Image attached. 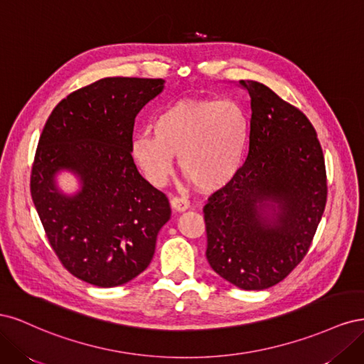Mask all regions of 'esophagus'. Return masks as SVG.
Returning a JSON list of instances; mask_svg holds the SVG:
<instances>
[{"instance_id":"esophagus-1","label":"esophagus","mask_w":364,"mask_h":364,"mask_svg":"<svg viewBox=\"0 0 364 364\" xmlns=\"http://www.w3.org/2000/svg\"><path fill=\"white\" fill-rule=\"evenodd\" d=\"M170 203H171V208L174 209V211H179V213L186 211V209L190 208V202L186 200V199H183V197H178V196L171 197Z\"/></svg>"}]
</instances>
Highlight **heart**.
<instances>
[{
  "label": "heart",
  "instance_id": "1",
  "mask_svg": "<svg viewBox=\"0 0 364 364\" xmlns=\"http://www.w3.org/2000/svg\"><path fill=\"white\" fill-rule=\"evenodd\" d=\"M153 136L142 132L132 141V156L146 178L161 185L179 156L183 176L196 188H223L243 165L249 119L240 103L218 98H181L153 118Z\"/></svg>",
  "mask_w": 364,
  "mask_h": 364
}]
</instances>
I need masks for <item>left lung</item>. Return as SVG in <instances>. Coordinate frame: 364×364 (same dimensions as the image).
<instances>
[{"instance_id": "left-lung-1", "label": "left lung", "mask_w": 364, "mask_h": 364, "mask_svg": "<svg viewBox=\"0 0 364 364\" xmlns=\"http://www.w3.org/2000/svg\"><path fill=\"white\" fill-rule=\"evenodd\" d=\"M240 83L250 95L249 155L203 208L206 258L235 287L264 290L310 249L326 205V170L305 114L266 85Z\"/></svg>"}]
</instances>
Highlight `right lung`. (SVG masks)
<instances>
[{
    "mask_svg": "<svg viewBox=\"0 0 364 364\" xmlns=\"http://www.w3.org/2000/svg\"><path fill=\"white\" fill-rule=\"evenodd\" d=\"M162 87V79L138 77L83 86L53 109L38 142L30 191L48 243L65 269L97 287H117L144 272L171 215L167 196L132 158L135 117ZM63 168L81 176L75 196L53 185Z\"/></svg>",
    "mask_w": 364,
    "mask_h": 364,
    "instance_id": "right-lung-1",
    "label": "right lung"
}]
</instances>
